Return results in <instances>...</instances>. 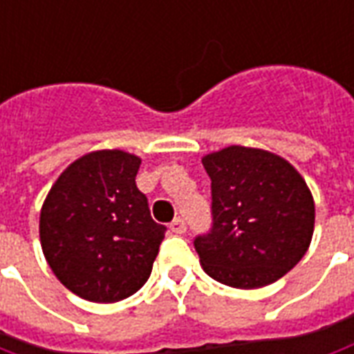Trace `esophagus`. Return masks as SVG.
I'll use <instances>...</instances> for the list:
<instances>
[{
  "mask_svg": "<svg viewBox=\"0 0 354 354\" xmlns=\"http://www.w3.org/2000/svg\"><path fill=\"white\" fill-rule=\"evenodd\" d=\"M185 230H187V227H185V222L182 220V218H174L172 223H170V231H172V233H176V235L185 233Z\"/></svg>",
  "mask_w": 354,
  "mask_h": 354,
  "instance_id": "1",
  "label": "esophagus"
}]
</instances>
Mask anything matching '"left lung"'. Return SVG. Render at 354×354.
Here are the masks:
<instances>
[{
	"label": "left lung",
	"instance_id": "8db88e82",
	"mask_svg": "<svg viewBox=\"0 0 354 354\" xmlns=\"http://www.w3.org/2000/svg\"><path fill=\"white\" fill-rule=\"evenodd\" d=\"M212 180V230L195 239L201 266L233 288L267 286L304 258L315 230V201L286 159L230 146L203 157Z\"/></svg>",
	"mask_w": 354,
	"mask_h": 354
}]
</instances>
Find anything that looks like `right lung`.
I'll return each instance as SVG.
<instances>
[{
	"mask_svg": "<svg viewBox=\"0 0 354 354\" xmlns=\"http://www.w3.org/2000/svg\"><path fill=\"white\" fill-rule=\"evenodd\" d=\"M140 162L121 149L91 151L58 176L41 207L45 260L66 288L94 304L138 292L165 239L136 187Z\"/></svg>",
	"mask_w": 354,
	"mask_h": 354,
	"instance_id": "1",
	"label": "right lung"
}]
</instances>
